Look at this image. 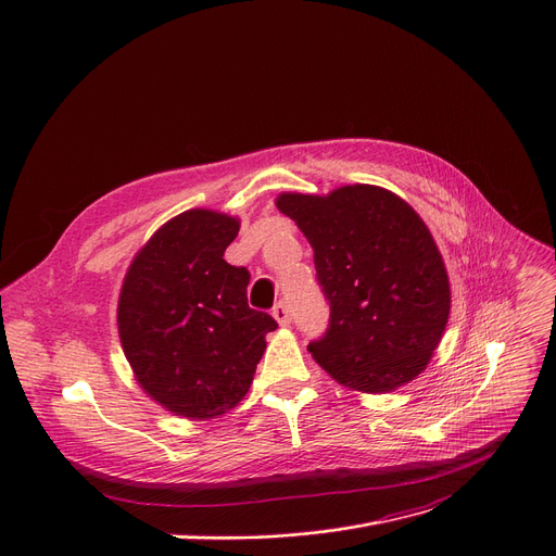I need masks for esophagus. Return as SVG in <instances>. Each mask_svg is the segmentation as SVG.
I'll list each match as a JSON object with an SVG mask.
<instances>
[{"mask_svg": "<svg viewBox=\"0 0 556 556\" xmlns=\"http://www.w3.org/2000/svg\"><path fill=\"white\" fill-rule=\"evenodd\" d=\"M273 317L277 319L281 327H288L290 325V308H288V304L286 302H277L275 308H273Z\"/></svg>", "mask_w": 556, "mask_h": 556, "instance_id": "esophagus-1", "label": "esophagus"}]
</instances>
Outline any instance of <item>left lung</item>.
Returning a JSON list of instances; mask_svg holds the SVG:
<instances>
[{"instance_id": "8db88e82", "label": "left lung", "mask_w": 556, "mask_h": 556, "mask_svg": "<svg viewBox=\"0 0 556 556\" xmlns=\"http://www.w3.org/2000/svg\"><path fill=\"white\" fill-rule=\"evenodd\" d=\"M279 212L304 231L329 302L325 336L308 352L336 381L390 392L428 365L451 311L448 275L417 212L369 185L331 195L281 193Z\"/></svg>"}]
</instances>
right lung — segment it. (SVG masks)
I'll return each mask as SVG.
<instances>
[{"label": "right lung", "instance_id": "obj_1", "mask_svg": "<svg viewBox=\"0 0 556 556\" xmlns=\"http://www.w3.org/2000/svg\"><path fill=\"white\" fill-rule=\"evenodd\" d=\"M239 220L191 210L135 256L119 336L139 386L175 415L210 419L250 390L277 319L248 304V268L223 258Z\"/></svg>", "mask_w": 556, "mask_h": 556}]
</instances>
